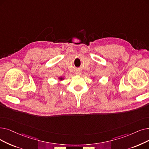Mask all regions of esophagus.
<instances>
[{"label":"esophagus","instance_id":"34e87169","mask_svg":"<svg viewBox=\"0 0 149 149\" xmlns=\"http://www.w3.org/2000/svg\"><path fill=\"white\" fill-rule=\"evenodd\" d=\"M81 71H80V70H77L76 71V72H75V74H76V75H81Z\"/></svg>","mask_w":149,"mask_h":149}]
</instances>
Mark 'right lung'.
Returning <instances> with one entry per match:
<instances>
[{
	"label": "right lung",
	"instance_id": "1",
	"mask_svg": "<svg viewBox=\"0 0 149 149\" xmlns=\"http://www.w3.org/2000/svg\"><path fill=\"white\" fill-rule=\"evenodd\" d=\"M58 79V80H60V81H63V80L64 79V78L63 77H59Z\"/></svg>",
	"mask_w": 149,
	"mask_h": 149
}]
</instances>
